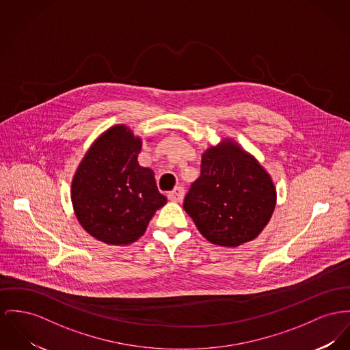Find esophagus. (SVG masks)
I'll return each instance as SVG.
<instances>
[{
  "mask_svg": "<svg viewBox=\"0 0 350 350\" xmlns=\"http://www.w3.org/2000/svg\"><path fill=\"white\" fill-rule=\"evenodd\" d=\"M183 196H185V189H183V187H176V188H174L172 191L168 192V199H170L171 202H180V200L183 199Z\"/></svg>",
  "mask_w": 350,
  "mask_h": 350,
  "instance_id": "34e87169",
  "label": "esophagus"
}]
</instances>
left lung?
<instances>
[{"label":"left lung","instance_id":"obj_1","mask_svg":"<svg viewBox=\"0 0 350 350\" xmlns=\"http://www.w3.org/2000/svg\"><path fill=\"white\" fill-rule=\"evenodd\" d=\"M276 206V188L256 159L232 140L210 147L200 176L191 185L183 207L212 244L237 247L254 240Z\"/></svg>","mask_w":350,"mask_h":350}]
</instances>
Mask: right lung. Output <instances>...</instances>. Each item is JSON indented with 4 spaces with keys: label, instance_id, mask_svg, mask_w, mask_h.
<instances>
[{
    "label": "right lung",
    "instance_id": "obj_1",
    "mask_svg": "<svg viewBox=\"0 0 350 350\" xmlns=\"http://www.w3.org/2000/svg\"><path fill=\"white\" fill-rule=\"evenodd\" d=\"M142 140L118 124L103 133L86 152L71 183V202L81 226L113 245L138 240L148 221L167 203L154 172L140 167Z\"/></svg>",
    "mask_w": 350,
    "mask_h": 350
}]
</instances>
